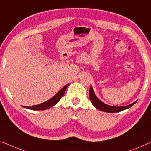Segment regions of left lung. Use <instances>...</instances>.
Segmentation results:
<instances>
[{
  "mask_svg": "<svg viewBox=\"0 0 151 151\" xmlns=\"http://www.w3.org/2000/svg\"><path fill=\"white\" fill-rule=\"evenodd\" d=\"M89 97L90 100L92 103V105L95 106L97 109L100 111H104V112L106 113H117V112H120V111H124L125 109H127L129 107H131L132 106H133L134 104H135L137 101L134 102V103L130 104V105H127V106H110L106 105V104L104 103L101 101L97 98L96 95L94 94V92L93 89H92V86H90V91H89Z\"/></svg>",
  "mask_w": 151,
  "mask_h": 151,
  "instance_id": "left-lung-1",
  "label": "left lung"
}]
</instances>
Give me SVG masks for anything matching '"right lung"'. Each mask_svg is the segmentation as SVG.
I'll return each mask as SVG.
<instances>
[{
  "label": "right lung",
  "instance_id": "right-lung-1",
  "mask_svg": "<svg viewBox=\"0 0 151 151\" xmlns=\"http://www.w3.org/2000/svg\"><path fill=\"white\" fill-rule=\"evenodd\" d=\"M68 86H69V83L65 86L64 87H63L54 96L52 97V98L50 99L49 100H48V101H46V102H45V103L39 104V105H33V106H23V107L29 109H31V110H36V111H40V110L42 111V110L48 109L52 107V106L56 105L58 102L59 101V100L61 99V97L63 96V94H65V90L67 89V88H68Z\"/></svg>",
  "mask_w": 151,
  "mask_h": 151
}]
</instances>
